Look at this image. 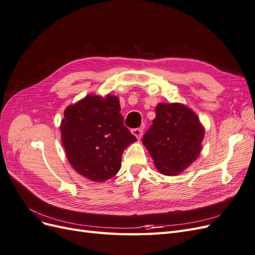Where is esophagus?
Listing matches in <instances>:
<instances>
[{
    "mask_svg": "<svg viewBox=\"0 0 255 255\" xmlns=\"http://www.w3.org/2000/svg\"><path fill=\"white\" fill-rule=\"evenodd\" d=\"M132 134L137 138V139H140L142 136V128H137L132 129Z\"/></svg>",
    "mask_w": 255,
    "mask_h": 255,
    "instance_id": "esophagus-1",
    "label": "esophagus"
}]
</instances>
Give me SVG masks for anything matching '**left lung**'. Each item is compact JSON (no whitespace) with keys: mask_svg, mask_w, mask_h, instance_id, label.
Returning <instances> with one entry per match:
<instances>
[{"mask_svg":"<svg viewBox=\"0 0 255 255\" xmlns=\"http://www.w3.org/2000/svg\"><path fill=\"white\" fill-rule=\"evenodd\" d=\"M155 113L142 142L161 173L179 174L198 157L204 128L197 115L182 104L160 103Z\"/></svg>","mask_w":255,"mask_h":255,"instance_id":"obj_1","label":"left lung"}]
</instances>
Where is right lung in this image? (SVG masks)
I'll return each instance as SVG.
<instances>
[{"instance_id":"1","label":"right lung","mask_w":255,"mask_h":255,"mask_svg":"<svg viewBox=\"0 0 255 255\" xmlns=\"http://www.w3.org/2000/svg\"><path fill=\"white\" fill-rule=\"evenodd\" d=\"M60 132L69 163L95 182L117 173L123 151L136 140L123 125L119 99L115 96L102 99L89 95L67 107Z\"/></svg>"}]
</instances>
